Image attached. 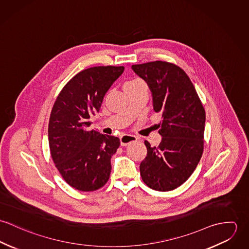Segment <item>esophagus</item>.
<instances>
[{"instance_id": "1", "label": "esophagus", "mask_w": 249, "mask_h": 249, "mask_svg": "<svg viewBox=\"0 0 249 249\" xmlns=\"http://www.w3.org/2000/svg\"><path fill=\"white\" fill-rule=\"evenodd\" d=\"M137 137L135 135H131V134H124L123 135L121 138H120V141H121V144L125 146L127 144H129L130 142H135L137 141Z\"/></svg>"}]
</instances>
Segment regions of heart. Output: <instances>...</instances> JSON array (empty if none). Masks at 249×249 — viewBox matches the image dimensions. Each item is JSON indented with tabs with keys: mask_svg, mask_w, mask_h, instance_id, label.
Listing matches in <instances>:
<instances>
[{
	"mask_svg": "<svg viewBox=\"0 0 249 249\" xmlns=\"http://www.w3.org/2000/svg\"><path fill=\"white\" fill-rule=\"evenodd\" d=\"M142 82L141 79L139 78H135V79H131V80H128L124 83V85H134V84H137V83H140Z\"/></svg>",
	"mask_w": 249,
	"mask_h": 249,
	"instance_id": "1",
	"label": "heart"
}]
</instances>
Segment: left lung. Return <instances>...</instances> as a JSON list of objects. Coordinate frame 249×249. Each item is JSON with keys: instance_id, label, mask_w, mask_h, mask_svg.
<instances>
[{"instance_id": "1", "label": "left lung", "mask_w": 249, "mask_h": 249, "mask_svg": "<svg viewBox=\"0 0 249 249\" xmlns=\"http://www.w3.org/2000/svg\"><path fill=\"white\" fill-rule=\"evenodd\" d=\"M147 83L153 109L162 114V141L151 146L140 164L142 181L160 192L175 190L196 170L203 152L205 110L187 73L176 64L153 61L132 65Z\"/></svg>"}]
</instances>
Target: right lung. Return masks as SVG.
Returning a JSON list of instances; mask_svg holds the SVG:
<instances>
[{
    "label": "right lung",
    "instance_id": "obj_1",
    "mask_svg": "<svg viewBox=\"0 0 249 249\" xmlns=\"http://www.w3.org/2000/svg\"><path fill=\"white\" fill-rule=\"evenodd\" d=\"M124 70V66H98L79 71L63 87L52 109L51 155L61 177L78 191H96L110 177L111 157L120 139L89 130V119L100 111L107 91Z\"/></svg>",
    "mask_w": 249,
    "mask_h": 249
}]
</instances>
